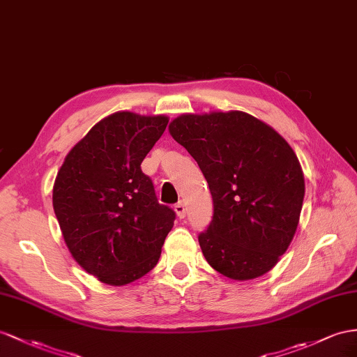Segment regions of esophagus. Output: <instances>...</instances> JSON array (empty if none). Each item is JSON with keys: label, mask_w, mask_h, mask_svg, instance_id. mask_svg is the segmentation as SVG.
Here are the masks:
<instances>
[{"label": "esophagus", "mask_w": 357, "mask_h": 357, "mask_svg": "<svg viewBox=\"0 0 357 357\" xmlns=\"http://www.w3.org/2000/svg\"><path fill=\"white\" fill-rule=\"evenodd\" d=\"M175 211H176V215L179 217V218H184L185 217V214H187V208H185V204L182 202H178L176 205H175Z\"/></svg>", "instance_id": "34e87169"}]
</instances>
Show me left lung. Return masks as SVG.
Returning <instances> with one entry per match:
<instances>
[{
  "mask_svg": "<svg viewBox=\"0 0 357 357\" xmlns=\"http://www.w3.org/2000/svg\"><path fill=\"white\" fill-rule=\"evenodd\" d=\"M209 185L214 214L199 234L209 266L235 280L276 266L296 234L305 178L294 151L243 112L182 114L169 125Z\"/></svg>",
  "mask_w": 357,
  "mask_h": 357,
  "instance_id": "obj_1",
  "label": "left lung"
}]
</instances>
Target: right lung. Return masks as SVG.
Returning <instances> with one entry per match:
<instances>
[{
	"mask_svg": "<svg viewBox=\"0 0 357 357\" xmlns=\"http://www.w3.org/2000/svg\"><path fill=\"white\" fill-rule=\"evenodd\" d=\"M169 123L166 116L119 112L68 153L52 206L72 257L113 287L143 278L160 259L176 214L161 205L140 164Z\"/></svg>",
	"mask_w": 357,
	"mask_h": 357,
	"instance_id": "right-lung-1",
	"label": "right lung"
}]
</instances>
